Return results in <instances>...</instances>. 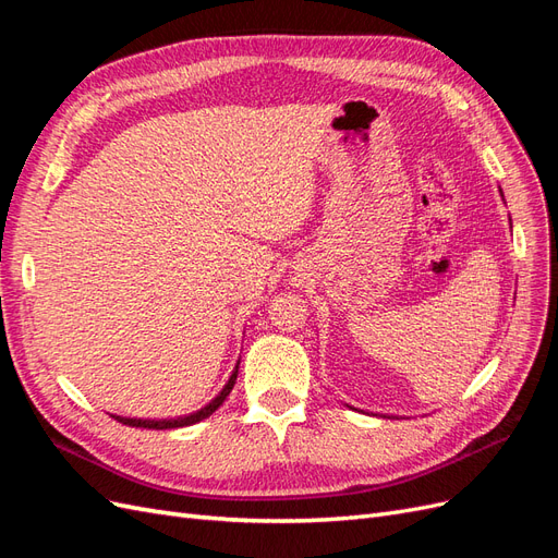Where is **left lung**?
Wrapping results in <instances>:
<instances>
[{"label": "left lung", "instance_id": "obj_1", "mask_svg": "<svg viewBox=\"0 0 558 558\" xmlns=\"http://www.w3.org/2000/svg\"><path fill=\"white\" fill-rule=\"evenodd\" d=\"M500 195H502V191H500Z\"/></svg>", "mask_w": 558, "mask_h": 558}]
</instances>
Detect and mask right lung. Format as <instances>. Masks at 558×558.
Returning <instances> with one entry per match:
<instances>
[{
  "instance_id": "right-lung-1",
  "label": "right lung",
  "mask_w": 558,
  "mask_h": 558,
  "mask_svg": "<svg viewBox=\"0 0 558 558\" xmlns=\"http://www.w3.org/2000/svg\"><path fill=\"white\" fill-rule=\"evenodd\" d=\"M238 373H240V361H238V365H234V369H232V375H230V379L226 381V386L221 388V393H218L211 402H207L205 408L202 410H197V412H193V414H185V416H177V418H130V416H116V414H111L116 421H121V424H125V426H132V428H154V430H167V428H183V426H193V424H197V421H202V418H207V416H211L218 408H221V404L226 402V398L230 396V391H232V386H234V381H238Z\"/></svg>"
}]
</instances>
